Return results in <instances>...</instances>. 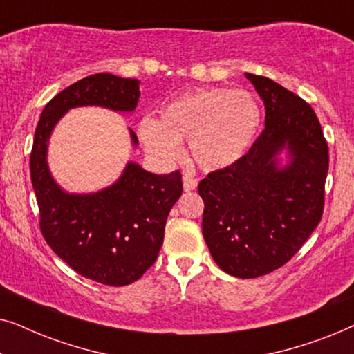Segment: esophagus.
Returning <instances> with one entry per match:
<instances>
[{
    "label": "esophagus",
    "mask_w": 354,
    "mask_h": 354,
    "mask_svg": "<svg viewBox=\"0 0 354 354\" xmlns=\"http://www.w3.org/2000/svg\"><path fill=\"white\" fill-rule=\"evenodd\" d=\"M196 185H198V178L193 176L192 172L183 174V190L192 192V190H195Z\"/></svg>",
    "instance_id": "34e87169"
}]
</instances>
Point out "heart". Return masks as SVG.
I'll return each mask as SVG.
<instances>
[{"mask_svg": "<svg viewBox=\"0 0 354 354\" xmlns=\"http://www.w3.org/2000/svg\"><path fill=\"white\" fill-rule=\"evenodd\" d=\"M261 120L258 101L248 91L211 86L171 100L159 109V120L142 119L137 132L147 151L161 161L177 159L180 142L188 140L196 166L221 171L248 153Z\"/></svg>", "mask_w": 354, "mask_h": 354, "instance_id": "heart-1", "label": "heart"}]
</instances>
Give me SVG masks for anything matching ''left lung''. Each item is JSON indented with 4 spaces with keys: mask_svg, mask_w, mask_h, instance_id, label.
I'll use <instances>...</instances> for the list:
<instances>
[{
    "mask_svg": "<svg viewBox=\"0 0 354 354\" xmlns=\"http://www.w3.org/2000/svg\"><path fill=\"white\" fill-rule=\"evenodd\" d=\"M245 77L264 101L266 127L239 162L207 174L198 193L216 264L254 279L287 264L321 222L328 147L306 101L268 77ZM283 149L289 162L280 167Z\"/></svg>",
    "mask_w": 354,
    "mask_h": 354,
    "instance_id": "obj_1",
    "label": "left lung"
}]
</instances>
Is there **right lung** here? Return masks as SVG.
Returning a JSON list of instances; mask_svg holds the SVG:
<instances>
[{"label":"right lung","mask_w":354,"mask_h":354,"mask_svg":"<svg viewBox=\"0 0 354 354\" xmlns=\"http://www.w3.org/2000/svg\"><path fill=\"white\" fill-rule=\"evenodd\" d=\"M138 84L137 79L104 72L67 86L43 109L30 153L43 239L77 274L111 287L135 282L154 264L169 211L182 195V174L158 176L129 162L111 187L74 195L53 180L46 162L48 140L57 120L77 106L133 111ZM130 135L137 145V135L132 130Z\"/></svg>","instance_id":"add662e5"}]
</instances>
